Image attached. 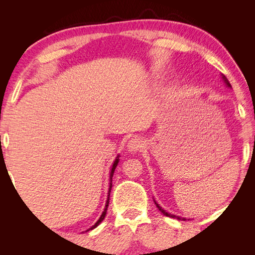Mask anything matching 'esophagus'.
Masks as SVG:
<instances>
[{
  "mask_svg": "<svg viewBox=\"0 0 255 255\" xmlns=\"http://www.w3.org/2000/svg\"><path fill=\"white\" fill-rule=\"evenodd\" d=\"M143 145H144V143L141 139L134 137L131 140H129V142L127 144V149L129 152L134 153V152H137V151L141 150L143 148Z\"/></svg>",
  "mask_w": 255,
  "mask_h": 255,
  "instance_id": "obj_1",
  "label": "esophagus"
}]
</instances>
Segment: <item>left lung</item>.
Segmentation results:
<instances>
[{
  "mask_svg": "<svg viewBox=\"0 0 255 255\" xmlns=\"http://www.w3.org/2000/svg\"><path fill=\"white\" fill-rule=\"evenodd\" d=\"M221 79H223V81H224V83L227 85V86H228V88H231V84L229 83V81L228 80H227V78L225 77V75L224 74H221ZM154 200V199H153ZM154 204L156 205V207H158V209L161 211V213L162 214H163L164 216H166V217H171V218H175V219H178V220H186V218H184V217H181V216H176V215H173V214H171V213H167V211L166 210H164L163 208H162L161 207V206L158 204V203H156L155 202V200H154Z\"/></svg>",
  "mask_w": 255,
  "mask_h": 255,
  "instance_id": "1",
  "label": "left lung"
}]
</instances>
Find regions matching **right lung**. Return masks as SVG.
I'll return each mask as SVG.
<instances>
[{
    "mask_svg": "<svg viewBox=\"0 0 255 255\" xmlns=\"http://www.w3.org/2000/svg\"><path fill=\"white\" fill-rule=\"evenodd\" d=\"M118 162H119V154L116 156V159H115V161H114V163H113V165H112V169H111V173H110V188H108V195H107V199H106V204H105V208H104V210H103V213H102V215H101V217L99 218V220L96 221V223L91 227V228H89L88 230L86 231H90V230H93L94 228H96L97 226H99L103 220H104V218H105V216H106V211H107V207H108V204H110V195H111V189H112V186H113V184H112V181H113V175H114V172H115V169H116V166H117V164H118Z\"/></svg>",
    "mask_w": 255,
    "mask_h": 255,
    "instance_id": "1",
    "label": "right lung"
}]
</instances>
